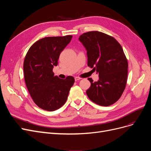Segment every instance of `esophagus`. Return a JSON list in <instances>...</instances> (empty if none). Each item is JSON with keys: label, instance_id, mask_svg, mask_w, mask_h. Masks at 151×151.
Wrapping results in <instances>:
<instances>
[{"label": "esophagus", "instance_id": "34e87169", "mask_svg": "<svg viewBox=\"0 0 151 151\" xmlns=\"http://www.w3.org/2000/svg\"><path fill=\"white\" fill-rule=\"evenodd\" d=\"M81 77H75V81H76L81 80Z\"/></svg>", "mask_w": 151, "mask_h": 151}]
</instances>
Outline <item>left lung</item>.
<instances>
[{"mask_svg":"<svg viewBox=\"0 0 151 151\" xmlns=\"http://www.w3.org/2000/svg\"><path fill=\"white\" fill-rule=\"evenodd\" d=\"M87 51L88 65L99 74L91 78L86 91L88 98L100 106H108L120 99L128 74V62L120 44L112 36L99 31H89L79 38Z\"/></svg>","mask_w":151,"mask_h":151,"instance_id":"1","label":"left lung"}]
</instances>
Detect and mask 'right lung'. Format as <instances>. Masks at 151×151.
Segmentation results:
<instances>
[{"instance_id": "1", "label": "right lung", "mask_w": 151, "mask_h": 151, "mask_svg": "<svg viewBox=\"0 0 151 151\" xmlns=\"http://www.w3.org/2000/svg\"><path fill=\"white\" fill-rule=\"evenodd\" d=\"M72 38L71 35L43 38L26 53L23 65L25 83L35 103L45 110L53 111L62 107L74 83L72 76L62 79L53 72L60 53Z\"/></svg>"}]
</instances>
